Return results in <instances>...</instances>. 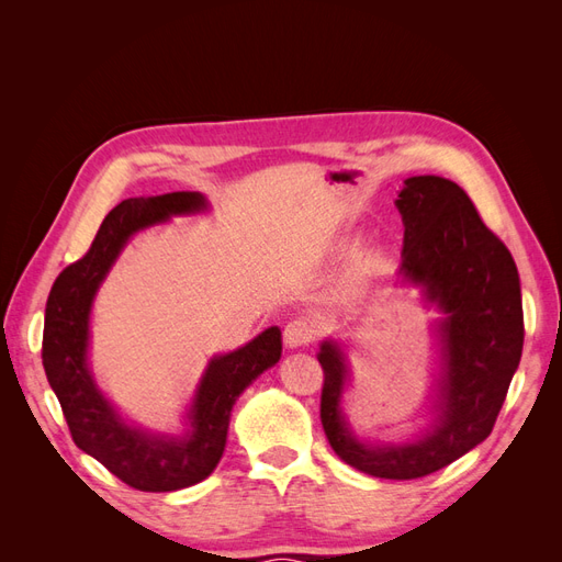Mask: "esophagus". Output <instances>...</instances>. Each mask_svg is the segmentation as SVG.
<instances>
[{"label":"esophagus","mask_w":562,"mask_h":562,"mask_svg":"<svg viewBox=\"0 0 562 562\" xmlns=\"http://www.w3.org/2000/svg\"><path fill=\"white\" fill-rule=\"evenodd\" d=\"M314 335H316V323L314 321H310V318H293L283 328V342H285V347L297 349V347L310 345L312 339H314Z\"/></svg>","instance_id":"34e87169"}]
</instances>
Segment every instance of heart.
Here are the masks:
<instances>
[{"label":"heart","instance_id":"b5f03b06","mask_svg":"<svg viewBox=\"0 0 562 562\" xmlns=\"http://www.w3.org/2000/svg\"><path fill=\"white\" fill-rule=\"evenodd\" d=\"M380 267V258L378 255H363V258L356 262V274H361V277H366V274H372V271H375Z\"/></svg>","mask_w":562,"mask_h":562}]
</instances>
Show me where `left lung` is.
Returning <instances> with one entry per match:
<instances>
[{"mask_svg": "<svg viewBox=\"0 0 562 562\" xmlns=\"http://www.w3.org/2000/svg\"><path fill=\"white\" fill-rule=\"evenodd\" d=\"M403 217L398 274L446 314L438 323L436 419L411 443L366 446L342 415L345 353L333 339L318 351L321 424L339 459L375 479L411 481L452 464L490 436L522 353L520 279L512 252L490 232L452 180L415 176L396 199Z\"/></svg>", "mask_w": 562, "mask_h": 562, "instance_id": "8db88e82", "label": "left lung"}]
</instances>
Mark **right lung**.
<instances>
[{
  "instance_id": "obj_1",
  "label": "right lung",
  "mask_w": 562,
  "mask_h": 562,
  "mask_svg": "<svg viewBox=\"0 0 562 562\" xmlns=\"http://www.w3.org/2000/svg\"><path fill=\"white\" fill-rule=\"evenodd\" d=\"M206 206L199 192L122 201L105 215L89 252L60 271L46 300L42 363L72 440L119 481L143 492H173L209 479L225 452L236 398L281 359L277 326L246 347L211 359L187 413L190 431L178 438L128 427L93 382L87 363L91 304L119 252L135 232Z\"/></svg>"
}]
</instances>
